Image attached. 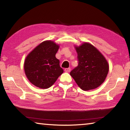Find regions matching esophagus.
<instances>
[{"mask_svg": "<svg viewBox=\"0 0 130 130\" xmlns=\"http://www.w3.org/2000/svg\"><path fill=\"white\" fill-rule=\"evenodd\" d=\"M65 72H67V73H69V72H70V68H66V69H65Z\"/></svg>", "mask_w": 130, "mask_h": 130, "instance_id": "1", "label": "esophagus"}]
</instances>
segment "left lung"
<instances>
[{
  "mask_svg": "<svg viewBox=\"0 0 130 130\" xmlns=\"http://www.w3.org/2000/svg\"><path fill=\"white\" fill-rule=\"evenodd\" d=\"M78 65L70 72L78 86L83 91L94 89L104 83L109 64L99 50L88 42L75 46Z\"/></svg>",
  "mask_w": 130,
  "mask_h": 130,
  "instance_id": "8db88e82",
  "label": "left lung"
}]
</instances>
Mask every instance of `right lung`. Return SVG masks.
<instances>
[{
  "label": "right lung",
  "instance_id": "1",
  "mask_svg": "<svg viewBox=\"0 0 130 130\" xmlns=\"http://www.w3.org/2000/svg\"><path fill=\"white\" fill-rule=\"evenodd\" d=\"M60 47L54 41H43L26 57L24 70L30 82L41 89L52 87L63 70L56 54Z\"/></svg>",
  "mask_w": 130,
  "mask_h": 130
}]
</instances>
